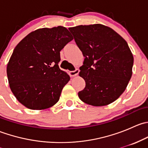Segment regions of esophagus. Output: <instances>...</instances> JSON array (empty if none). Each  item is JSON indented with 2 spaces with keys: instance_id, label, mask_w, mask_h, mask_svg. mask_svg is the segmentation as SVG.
Instances as JSON below:
<instances>
[{
  "instance_id": "1",
  "label": "esophagus",
  "mask_w": 148,
  "mask_h": 148,
  "mask_svg": "<svg viewBox=\"0 0 148 148\" xmlns=\"http://www.w3.org/2000/svg\"><path fill=\"white\" fill-rule=\"evenodd\" d=\"M79 69H76L74 71H69V75L71 76V77H75V76H77V74H79Z\"/></svg>"
}]
</instances>
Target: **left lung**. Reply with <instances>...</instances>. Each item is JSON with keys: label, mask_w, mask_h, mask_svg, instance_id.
<instances>
[{"label": "left lung", "mask_w": 148, "mask_h": 148, "mask_svg": "<svg viewBox=\"0 0 148 148\" xmlns=\"http://www.w3.org/2000/svg\"><path fill=\"white\" fill-rule=\"evenodd\" d=\"M69 30L84 56L79 76L86 86L79 92V99L97 107L114 102L132 77L134 59L127 43L102 24L81 25Z\"/></svg>", "instance_id": "1"}]
</instances>
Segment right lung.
I'll return each mask as SVG.
<instances>
[{
	"label": "right lung",
	"instance_id": "1",
	"mask_svg": "<svg viewBox=\"0 0 148 148\" xmlns=\"http://www.w3.org/2000/svg\"><path fill=\"white\" fill-rule=\"evenodd\" d=\"M73 39L63 26L43 28L28 34L13 50L7 65L12 92L31 110H41L59 101L70 80L59 69L60 51Z\"/></svg>",
	"mask_w": 148,
	"mask_h": 148
}]
</instances>
